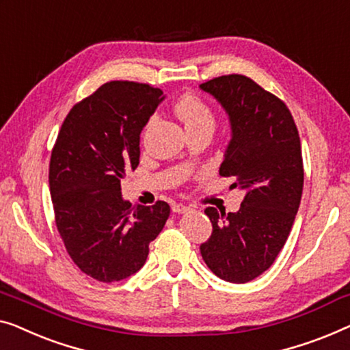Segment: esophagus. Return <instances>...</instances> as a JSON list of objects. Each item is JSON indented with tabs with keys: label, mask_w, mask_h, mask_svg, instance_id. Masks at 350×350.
<instances>
[{
	"label": "esophagus",
	"mask_w": 350,
	"mask_h": 350,
	"mask_svg": "<svg viewBox=\"0 0 350 350\" xmlns=\"http://www.w3.org/2000/svg\"><path fill=\"white\" fill-rule=\"evenodd\" d=\"M189 209H190L189 206H185V204H182V203H177V204L173 206V213H176V214H184Z\"/></svg>",
	"instance_id": "1"
}]
</instances>
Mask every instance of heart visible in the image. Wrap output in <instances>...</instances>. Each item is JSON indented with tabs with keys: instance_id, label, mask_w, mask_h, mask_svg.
<instances>
[{
	"instance_id": "heart-1",
	"label": "heart",
	"mask_w": 350,
	"mask_h": 350,
	"mask_svg": "<svg viewBox=\"0 0 350 350\" xmlns=\"http://www.w3.org/2000/svg\"><path fill=\"white\" fill-rule=\"evenodd\" d=\"M174 111L179 119L184 122L187 130L195 128H214L215 117L211 107L203 100L195 95H184L177 100Z\"/></svg>"
}]
</instances>
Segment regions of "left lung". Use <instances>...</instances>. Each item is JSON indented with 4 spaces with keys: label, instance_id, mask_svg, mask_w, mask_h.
<instances>
[{
    "label": "left lung",
    "instance_id": "8db88e82",
    "mask_svg": "<svg viewBox=\"0 0 350 350\" xmlns=\"http://www.w3.org/2000/svg\"><path fill=\"white\" fill-rule=\"evenodd\" d=\"M230 120L231 139L219 174L244 191L238 213L206 208L213 234L200 245L217 278L249 282L274 263L303 193L301 142L288 107L252 79L230 75L201 83Z\"/></svg>",
    "mask_w": 350,
    "mask_h": 350
}]
</instances>
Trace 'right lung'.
I'll use <instances>...</instances> for the list:
<instances>
[{
    "label": "right lung",
    "mask_w": 350,
    "mask_h": 350,
    "mask_svg": "<svg viewBox=\"0 0 350 350\" xmlns=\"http://www.w3.org/2000/svg\"><path fill=\"white\" fill-rule=\"evenodd\" d=\"M163 92L112 81L72 107L53 146L49 185L55 222L79 269L117 282L144 267L170 204L131 206L120 180L139 165V136Z\"/></svg>",
    "instance_id": "1"
}]
</instances>
